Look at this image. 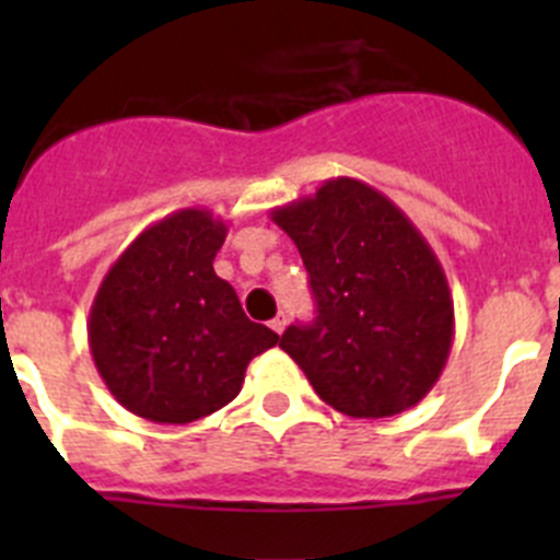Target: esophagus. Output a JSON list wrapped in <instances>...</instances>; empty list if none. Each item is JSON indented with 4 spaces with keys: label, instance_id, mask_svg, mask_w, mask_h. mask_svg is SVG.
I'll list each match as a JSON object with an SVG mask.
<instances>
[{
    "label": "esophagus",
    "instance_id": "obj_1",
    "mask_svg": "<svg viewBox=\"0 0 560 560\" xmlns=\"http://www.w3.org/2000/svg\"><path fill=\"white\" fill-rule=\"evenodd\" d=\"M285 323H289V319H285V314H283V311H280V314H277L275 319H271V323H269V328L275 330V334H283Z\"/></svg>",
    "mask_w": 560,
    "mask_h": 560
}]
</instances>
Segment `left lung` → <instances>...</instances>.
Segmentation results:
<instances>
[{
    "label": "left lung",
    "mask_w": 560,
    "mask_h": 560,
    "mask_svg": "<svg viewBox=\"0 0 560 560\" xmlns=\"http://www.w3.org/2000/svg\"><path fill=\"white\" fill-rule=\"evenodd\" d=\"M303 255L316 300L311 325L280 348L316 395L350 418H393L427 398L454 341L446 271L407 212L375 187L336 176L271 210Z\"/></svg>",
    "instance_id": "left-lung-1"
}]
</instances>
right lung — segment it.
Segmentation results:
<instances>
[{
    "label": "right lung",
    "instance_id": "obj_1",
    "mask_svg": "<svg viewBox=\"0 0 560 560\" xmlns=\"http://www.w3.org/2000/svg\"><path fill=\"white\" fill-rule=\"evenodd\" d=\"M224 237V221L185 207L145 226L103 277L89 350L128 412L153 423L219 412L241 393L249 361L280 341L212 269Z\"/></svg>",
    "mask_w": 560,
    "mask_h": 560
}]
</instances>
